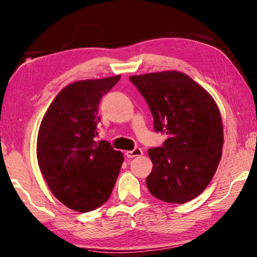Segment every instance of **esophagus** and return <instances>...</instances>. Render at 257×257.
<instances>
[{
    "label": "esophagus",
    "mask_w": 257,
    "mask_h": 257,
    "mask_svg": "<svg viewBox=\"0 0 257 257\" xmlns=\"http://www.w3.org/2000/svg\"><path fill=\"white\" fill-rule=\"evenodd\" d=\"M125 155H126V157H128V158H134V157L142 156L143 155V151H142L141 148H134L133 150L126 151Z\"/></svg>",
    "instance_id": "34e87169"
}]
</instances>
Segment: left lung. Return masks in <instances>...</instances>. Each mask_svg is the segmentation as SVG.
Returning <instances> with one entry per match:
<instances>
[{
  "instance_id": "obj_1",
  "label": "left lung",
  "mask_w": 257,
  "mask_h": 257,
  "mask_svg": "<svg viewBox=\"0 0 257 257\" xmlns=\"http://www.w3.org/2000/svg\"><path fill=\"white\" fill-rule=\"evenodd\" d=\"M154 116V127L168 134L148 150L154 164L147 187L157 199L183 204L199 196L218 168L223 146L220 111L213 98L177 71L130 76Z\"/></svg>"
}]
</instances>
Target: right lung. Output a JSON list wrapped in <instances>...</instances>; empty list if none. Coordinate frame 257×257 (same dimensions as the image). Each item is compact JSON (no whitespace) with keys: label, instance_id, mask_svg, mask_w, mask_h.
I'll return each instance as SVG.
<instances>
[{"label":"right lung","instance_id":"1","mask_svg":"<svg viewBox=\"0 0 257 257\" xmlns=\"http://www.w3.org/2000/svg\"><path fill=\"white\" fill-rule=\"evenodd\" d=\"M120 76L84 80L62 89L40 124L39 168L57 200L89 212L109 199L123 164L121 152L98 136V106Z\"/></svg>","mask_w":257,"mask_h":257}]
</instances>
